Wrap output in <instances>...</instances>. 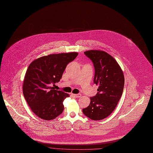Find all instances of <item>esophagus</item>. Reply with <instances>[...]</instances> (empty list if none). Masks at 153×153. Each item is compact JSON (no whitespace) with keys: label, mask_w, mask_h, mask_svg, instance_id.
Segmentation results:
<instances>
[{"label":"esophagus","mask_w":153,"mask_h":153,"mask_svg":"<svg viewBox=\"0 0 153 153\" xmlns=\"http://www.w3.org/2000/svg\"><path fill=\"white\" fill-rule=\"evenodd\" d=\"M75 97H76V98H79V97H80L81 96H82V95L80 94H73Z\"/></svg>","instance_id":"obj_1"}]
</instances>
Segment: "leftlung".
Here are the masks:
<instances>
[{
    "label": "left lung",
    "mask_w": 153,
    "mask_h": 153,
    "mask_svg": "<svg viewBox=\"0 0 153 153\" xmlns=\"http://www.w3.org/2000/svg\"><path fill=\"white\" fill-rule=\"evenodd\" d=\"M84 53L94 64V82L98 88L82 111L91 120H101L113 112L119 102L124 86V73L117 61L105 51L91 50Z\"/></svg>",
    "instance_id": "8db88e82"
}]
</instances>
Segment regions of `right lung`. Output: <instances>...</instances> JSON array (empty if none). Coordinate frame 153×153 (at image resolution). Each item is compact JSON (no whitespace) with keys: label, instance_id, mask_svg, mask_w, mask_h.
Masks as SVG:
<instances>
[{"label":"right lung","instance_id":"obj_1","mask_svg":"<svg viewBox=\"0 0 153 153\" xmlns=\"http://www.w3.org/2000/svg\"><path fill=\"white\" fill-rule=\"evenodd\" d=\"M78 55L77 52L50 54L36 59L29 65L23 84V92L31 111L39 118L49 121L61 115L63 101L70 95L55 89L67 64Z\"/></svg>","mask_w":153,"mask_h":153}]
</instances>
